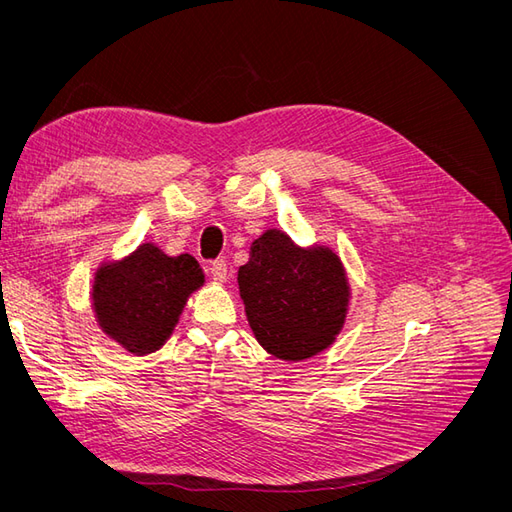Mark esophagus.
I'll use <instances>...</instances> for the list:
<instances>
[{"mask_svg": "<svg viewBox=\"0 0 512 512\" xmlns=\"http://www.w3.org/2000/svg\"><path fill=\"white\" fill-rule=\"evenodd\" d=\"M209 273H211V280H213V282L222 284V282L226 280V262H224V260H215V262H211Z\"/></svg>", "mask_w": 512, "mask_h": 512, "instance_id": "34e87169", "label": "esophagus"}]
</instances>
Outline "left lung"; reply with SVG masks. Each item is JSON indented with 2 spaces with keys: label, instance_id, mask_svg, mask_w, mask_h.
I'll return each mask as SVG.
<instances>
[{
  "label": "left lung",
  "instance_id": "8db88e82",
  "mask_svg": "<svg viewBox=\"0 0 512 512\" xmlns=\"http://www.w3.org/2000/svg\"><path fill=\"white\" fill-rule=\"evenodd\" d=\"M237 280L250 327L273 356L307 359L342 329L348 284L329 250L303 252L284 232L269 230L252 243Z\"/></svg>",
  "mask_w": 512,
  "mask_h": 512
}]
</instances>
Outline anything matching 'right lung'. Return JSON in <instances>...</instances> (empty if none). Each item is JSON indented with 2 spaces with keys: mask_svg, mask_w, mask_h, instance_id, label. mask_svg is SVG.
Masks as SVG:
<instances>
[{
  "mask_svg": "<svg viewBox=\"0 0 512 512\" xmlns=\"http://www.w3.org/2000/svg\"><path fill=\"white\" fill-rule=\"evenodd\" d=\"M203 280V269L190 254L170 258L145 243L119 265L100 269L94 286L100 327L130 352L158 350L173 331L185 299Z\"/></svg>",
  "mask_w": 512,
  "mask_h": 512,
  "instance_id": "right-lung-1",
  "label": "right lung"
}]
</instances>
